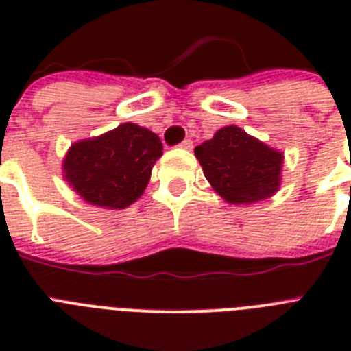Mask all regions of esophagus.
I'll return each mask as SVG.
<instances>
[{"label": "esophagus", "instance_id": "obj_1", "mask_svg": "<svg viewBox=\"0 0 351 351\" xmlns=\"http://www.w3.org/2000/svg\"><path fill=\"white\" fill-rule=\"evenodd\" d=\"M178 147H180V149H186V151H191V149H193V140H189V138H186V140H184V142H182L180 145H178Z\"/></svg>", "mask_w": 351, "mask_h": 351}]
</instances>
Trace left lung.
Instances as JSON below:
<instances>
[{
  "label": "left lung",
  "instance_id": "obj_1",
  "mask_svg": "<svg viewBox=\"0 0 351 351\" xmlns=\"http://www.w3.org/2000/svg\"><path fill=\"white\" fill-rule=\"evenodd\" d=\"M213 189L230 204H253L278 191L282 153L237 125L222 127L195 147Z\"/></svg>",
  "mask_w": 351,
  "mask_h": 351
}]
</instances>
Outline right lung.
Returning <instances> with one entry per match:
<instances>
[{
    "instance_id": "obj_1",
    "label": "right lung",
    "mask_w": 351,
    "mask_h": 351,
    "mask_svg": "<svg viewBox=\"0 0 351 351\" xmlns=\"http://www.w3.org/2000/svg\"><path fill=\"white\" fill-rule=\"evenodd\" d=\"M162 149L154 132L136 123H121L100 136L73 143L63 160V176L85 202L123 209L142 197Z\"/></svg>"
}]
</instances>
